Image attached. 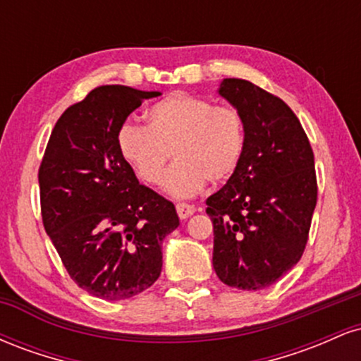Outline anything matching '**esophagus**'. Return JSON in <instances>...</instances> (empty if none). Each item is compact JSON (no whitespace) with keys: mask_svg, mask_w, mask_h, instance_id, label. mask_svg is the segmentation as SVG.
Segmentation results:
<instances>
[{"mask_svg":"<svg viewBox=\"0 0 361 361\" xmlns=\"http://www.w3.org/2000/svg\"><path fill=\"white\" fill-rule=\"evenodd\" d=\"M176 214L180 219H188L190 215L195 214V207L188 204H178L176 205Z\"/></svg>","mask_w":361,"mask_h":361,"instance_id":"34e87169","label":"esophagus"}]
</instances>
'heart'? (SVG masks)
<instances>
[{
    "mask_svg": "<svg viewBox=\"0 0 361 361\" xmlns=\"http://www.w3.org/2000/svg\"><path fill=\"white\" fill-rule=\"evenodd\" d=\"M147 127L127 122L117 135L118 151L140 180L154 185L171 156L176 163L163 180L164 192L193 197L207 180H229L244 151V120L233 106H214L205 98L173 93L146 111Z\"/></svg>",
    "mask_w": 361,
    "mask_h": 361,
    "instance_id": "1",
    "label": "heart"
}]
</instances>
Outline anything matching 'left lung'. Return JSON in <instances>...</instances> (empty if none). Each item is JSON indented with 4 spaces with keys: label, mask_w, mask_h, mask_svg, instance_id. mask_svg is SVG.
<instances>
[{
    "label": "left lung",
    "mask_w": 361,
    "mask_h": 361,
    "mask_svg": "<svg viewBox=\"0 0 361 361\" xmlns=\"http://www.w3.org/2000/svg\"><path fill=\"white\" fill-rule=\"evenodd\" d=\"M217 93L241 114L246 139L234 175L207 198L214 270L229 287L261 290L305 250L317 200L314 152L283 100L238 78L222 80Z\"/></svg>",
    "instance_id": "left-lung-1"
}]
</instances>
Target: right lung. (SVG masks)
Instances as JSON below:
<instances>
[{"label":"right lung","instance_id":"right-lung-1","mask_svg":"<svg viewBox=\"0 0 361 361\" xmlns=\"http://www.w3.org/2000/svg\"><path fill=\"white\" fill-rule=\"evenodd\" d=\"M159 91L109 85L69 106L39 169L45 233L90 295L123 300L159 279L163 239L180 226L175 205L140 185L118 151L128 115Z\"/></svg>","mask_w":361,"mask_h":361}]
</instances>
